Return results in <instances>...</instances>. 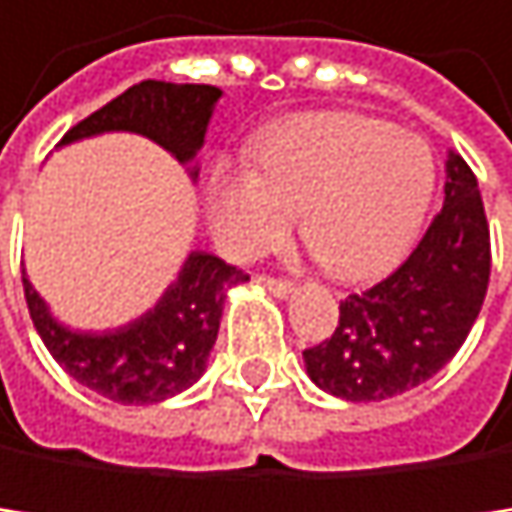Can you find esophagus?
Returning <instances> with one entry per match:
<instances>
[{
  "mask_svg": "<svg viewBox=\"0 0 512 512\" xmlns=\"http://www.w3.org/2000/svg\"><path fill=\"white\" fill-rule=\"evenodd\" d=\"M258 282H261L267 291H273L276 298H285V294H291V288H294V282H291V279H282V276H267V273H261V276H258Z\"/></svg>",
  "mask_w": 512,
  "mask_h": 512,
  "instance_id": "1",
  "label": "esophagus"
}]
</instances>
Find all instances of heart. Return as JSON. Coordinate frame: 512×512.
Masks as SVG:
<instances>
[{"mask_svg":"<svg viewBox=\"0 0 512 512\" xmlns=\"http://www.w3.org/2000/svg\"><path fill=\"white\" fill-rule=\"evenodd\" d=\"M258 171L221 184L218 233L233 254L279 242L301 211L316 261L344 282L371 279L399 261L433 193L424 141L356 113H307L254 147Z\"/></svg>","mask_w":512,"mask_h":512,"instance_id":"obj_1","label":"heart"}]
</instances>
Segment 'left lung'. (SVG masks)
Segmentation results:
<instances>
[{"instance_id":"1","label":"left lung","mask_w":512,"mask_h":512,"mask_svg":"<svg viewBox=\"0 0 512 512\" xmlns=\"http://www.w3.org/2000/svg\"><path fill=\"white\" fill-rule=\"evenodd\" d=\"M488 273L491 239L476 174L451 156L442 211L387 279L341 301L334 331L304 350L310 378L350 402L415 390L467 341Z\"/></svg>"}]
</instances>
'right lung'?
Returning a JSON list of instances; mask_svg holds the SVG:
<instances>
[{
  "label": "right lung",
  "instance_id": "1",
  "mask_svg": "<svg viewBox=\"0 0 512 512\" xmlns=\"http://www.w3.org/2000/svg\"><path fill=\"white\" fill-rule=\"evenodd\" d=\"M221 91L214 85H174L144 79L73 125L61 144L101 131H137L190 162ZM248 273L205 251H193L178 282L137 322L110 334H79L57 325L24 276L30 319L48 353L70 378L122 405H150L187 390L205 371L218 338L227 288Z\"/></svg>",
  "mask_w": 512,
  "mask_h": 512
}]
</instances>
